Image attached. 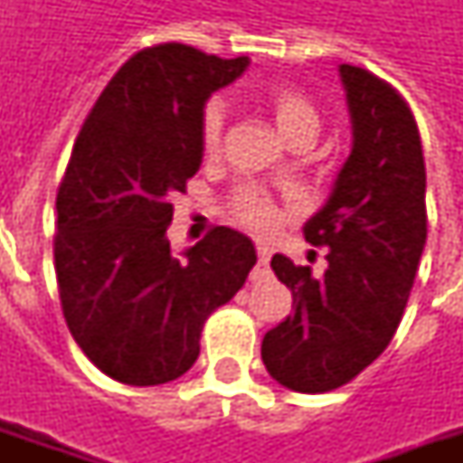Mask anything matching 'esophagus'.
Wrapping results in <instances>:
<instances>
[{"label": "esophagus", "mask_w": 463, "mask_h": 463, "mask_svg": "<svg viewBox=\"0 0 463 463\" xmlns=\"http://www.w3.org/2000/svg\"><path fill=\"white\" fill-rule=\"evenodd\" d=\"M270 255H272L270 248H268L265 242H258V265H255L250 272L252 280L262 282L270 278V265H268V262H270Z\"/></svg>", "instance_id": "1"}]
</instances>
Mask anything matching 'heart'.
<instances>
[{
  "label": "heart",
  "instance_id": "obj_1",
  "mask_svg": "<svg viewBox=\"0 0 463 463\" xmlns=\"http://www.w3.org/2000/svg\"><path fill=\"white\" fill-rule=\"evenodd\" d=\"M260 101L270 111L272 121L288 141L295 133L317 131L320 128V116L315 111V106L295 86L272 81L260 91ZM222 123H225V109H222L221 101H211L205 106L201 121V143L205 153L218 151ZM231 215L241 225H248L252 231H268L278 221V205H275L272 195L265 188L248 183V185H241L238 191L232 193Z\"/></svg>",
  "mask_w": 463,
  "mask_h": 463
}]
</instances>
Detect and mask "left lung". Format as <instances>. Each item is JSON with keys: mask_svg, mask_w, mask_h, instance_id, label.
I'll list each match as a JSON object with an SVG mask.
<instances>
[{"mask_svg": "<svg viewBox=\"0 0 463 463\" xmlns=\"http://www.w3.org/2000/svg\"><path fill=\"white\" fill-rule=\"evenodd\" d=\"M352 151L305 241L327 248L320 278L272 258L292 312L262 337L275 382L302 394L330 392L372 364L394 337L427 242V173L417 121L404 99L359 66L340 64Z\"/></svg>", "mask_w": 463, "mask_h": 463, "instance_id": "1", "label": "left lung"}]
</instances>
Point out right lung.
Segmentation results:
<instances>
[{
    "instance_id": "add662e5",
    "label": "right lung",
    "mask_w": 463,
    "mask_h": 463,
    "mask_svg": "<svg viewBox=\"0 0 463 463\" xmlns=\"http://www.w3.org/2000/svg\"><path fill=\"white\" fill-rule=\"evenodd\" d=\"M248 64L185 44L143 49L76 138L56 195L59 298L76 345L116 382L153 387L185 374L203 322L258 262L250 238L225 225L181 255L165 232L173 195L203 163L205 101Z\"/></svg>"
}]
</instances>
